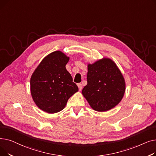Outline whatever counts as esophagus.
Here are the masks:
<instances>
[{
    "label": "esophagus",
    "mask_w": 156,
    "mask_h": 156,
    "mask_svg": "<svg viewBox=\"0 0 156 156\" xmlns=\"http://www.w3.org/2000/svg\"><path fill=\"white\" fill-rule=\"evenodd\" d=\"M78 88H79V90L80 91H81V90H82V88H83V85H81V83H78Z\"/></svg>",
    "instance_id": "esophagus-1"
}]
</instances>
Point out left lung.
Here are the masks:
<instances>
[{"mask_svg":"<svg viewBox=\"0 0 156 156\" xmlns=\"http://www.w3.org/2000/svg\"><path fill=\"white\" fill-rule=\"evenodd\" d=\"M87 85L82 94L91 108L107 111L118 105L125 92V81L116 64L104 58L88 65Z\"/></svg>","mask_w":156,"mask_h":156,"instance_id":"8db88e82","label":"left lung"}]
</instances>
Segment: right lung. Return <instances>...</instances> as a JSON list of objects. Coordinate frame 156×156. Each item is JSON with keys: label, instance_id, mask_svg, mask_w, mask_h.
<instances>
[{"label": "right lung", "instance_id": "add662e5", "mask_svg": "<svg viewBox=\"0 0 156 156\" xmlns=\"http://www.w3.org/2000/svg\"><path fill=\"white\" fill-rule=\"evenodd\" d=\"M69 58L61 51L47 55L33 73L30 90L38 107L48 113L62 111L68 99L78 91L66 68Z\"/></svg>", "mask_w": 156, "mask_h": 156}]
</instances>
